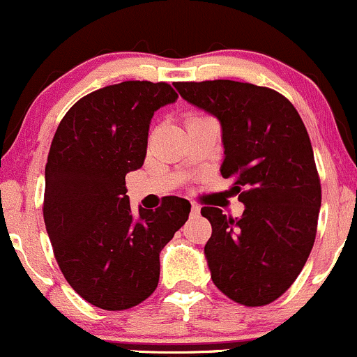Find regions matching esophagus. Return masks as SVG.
Segmentation results:
<instances>
[{
	"instance_id": "34e87169",
	"label": "esophagus",
	"mask_w": 357,
	"mask_h": 357,
	"mask_svg": "<svg viewBox=\"0 0 357 357\" xmlns=\"http://www.w3.org/2000/svg\"><path fill=\"white\" fill-rule=\"evenodd\" d=\"M199 213H201V208H199L197 204H192V208H190V216H197Z\"/></svg>"
}]
</instances>
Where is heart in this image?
<instances>
[{
	"label": "heart",
	"instance_id": "heart-1",
	"mask_svg": "<svg viewBox=\"0 0 357 357\" xmlns=\"http://www.w3.org/2000/svg\"><path fill=\"white\" fill-rule=\"evenodd\" d=\"M192 117H202V116H192ZM192 117H190V119H192Z\"/></svg>",
	"mask_w": 357,
	"mask_h": 357
}]
</instances>
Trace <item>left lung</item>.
Here are the masks:
<instances>
[{"mask_svg": "<svg viewBox=\"0 0 357 357\" xmlns=\"http://www.w3.org/2000/svg\"><path fill=\"white\" fill-rule=\"evenodd\" d=\"M174 85L220 121L221 175L235 180L245 204L241 218L201 209L213 226L204 247L211 279L240 305H269L298 278L317 235L321 187L305 124L271 88L231 79Z\"/></svg>", "mask_w": 357, "mask_h": 357, "instance_id": "8db88e82", "label": "left lung"}]
</instances>
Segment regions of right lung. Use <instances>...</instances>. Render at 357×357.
<instances>
[{
    "label": "right lung",
    "instance_id": "add662e5",
    "mask_svg": "<svg viewBox=\"0 0 357 357\" xmlns=\"http://www.w3.org/2000/svg\"><path fill=\"white\" fill-rule=\"evenodd\" d=\"M178 98L168 83L122 82L85 95L57 126L45 165L44 221L61 272L109 312L139 305L160 279V252L185 225L170 195L134 216L126 175L143 167L153 114Z\"/></svg>",
    "mask_w": 357,
    "mask_h": 357
}]
</instances>
